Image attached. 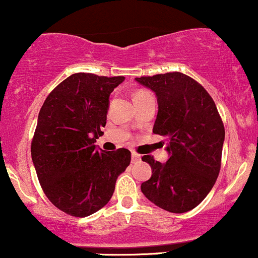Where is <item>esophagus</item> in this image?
Returning <instances> with one entry per match:
<instances>
[{"label":"esophagus","instance_id":"obj_1","mask_svg":"<svg viewBox=\"0 0 258 258\" xmlns=\"http://www.w3.org/2000/svg\"><path fill=\"white\" fill-rule=\"evenodd\" d=\"M141 160V155L137 153H132V163H137Z\"/></svg>","mask_w":258,"mask_h":258}]
</instances>
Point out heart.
<instances>
[{
	"mask_svg": "<svg viewBox=\"0 0 258 258\" xmlns=\"http://www.w3.org/2000/svg\"><path fill=\"white\" fill-rule=\"evenodd\" d=\"M140 94H143V93H137V94H136V95H140Z\"/></svg>",
	"mask_w": 258,
	"mask_h": 258,
	"instance_id": "heart-1",
	"label": "heart"
}]
</instances>
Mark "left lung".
I'll use <instances>...</instances> for the list:
<instances>
[{
	"mask_svg": "<svg viewBox=\"0 0 258 258\" xmlns=\"http://www.w3.org/2000/svg\"><path fill=\"white\" fill-rule=\"evenodd\" d=\"M154 92L158 115L153 132L169 138V159L151 155V179L141 185L143 195L158 207L185 213L197 207L219 175L225 131L216 104L200 83L180 72L136 78Z\"/></svg>",
	"mask_w": 258,
	"mask_h": 258,
	"instance_id": "obj_1",
	"label": "left lung"
}]
</instances>
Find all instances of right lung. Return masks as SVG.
Here are the masks:
<instances>
[{
    "instance_id": "right-lung-1",
    "label": "right lung",
    "mask_w": 258,
    "mask_h": 258,
    "mask_svg": "<svg viewBox=\"0 0 258 258\" xmlns=\"http://www.w3.org/2000/svg\"><path fill=\"white\" fill-rule=\"evenodd\" d=\"M124 77L75 73L47 95L38 116L32 159L39 182L55 207L88 217L111 198L131 152H106L95 142L104 135L109 97Z\"/></svg>"
}]
</instances>
